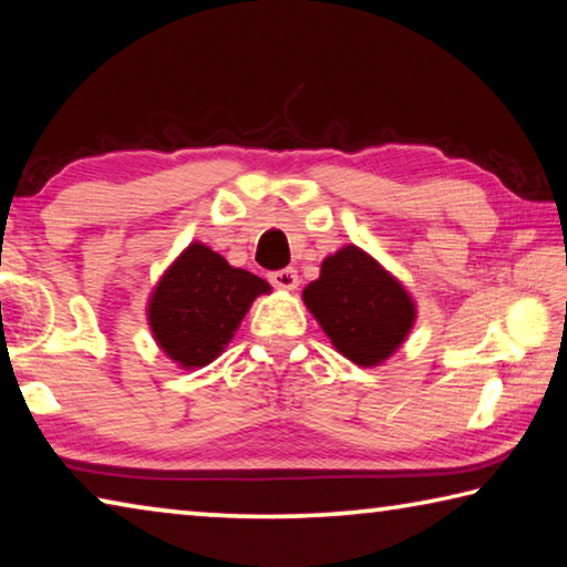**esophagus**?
I'll return each instance as SVG.
<instances>
[{
    "label": "esophagus",
    "instance_id": "1",
    "mask_svg": "<svg viewBox=\"0 0 567 567\" xmlns=\"http://www.w3.org/2000/svg\"><path fill=\"white\" fill-rule=\"evenodd\" d=\"M270 282L277 290H295L300 285V277H297V270H292V267H285V270L270 272Z\"/></svg>",
    "mask_w": 567,
    "mask_h": 567
}]
</instances>
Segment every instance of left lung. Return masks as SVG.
Masks as SVG:
<instances>
[{"mask_svg":"<svg viewBox=\"0 0 567 567\" xmlns=\"http://www.w3.org/2000/svg\"><path fill=\"white\" fill-rule=\"evenodd\" d=\"M302 300L334 350L360 368L385 362L417 318L398 277L354 245L324 257L320 277L305 287Z\"/></svg>","mask_w":567,"mask_h":567,"instance_id":"8db88e82","label":"left lung"}]
</instances>
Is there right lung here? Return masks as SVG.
<instances>
[{
  "label": "right lung",
  "mask_w": 567,
  "mask_h": 567,
  "mask_svg": "<svg viewBox=\"0 0 567 567\" xmlns=\"http://www.w3.org/2000/svg\"><path fill=\"white\" fill-rule=\"evenodd\" d=\"M270 290L262 277L233 267L203 243H192L150 297V330L179 368H205L233 340L255 297Z\"/></svg>",
  "instance_id": "right-lung-1"
}]
</instances>
